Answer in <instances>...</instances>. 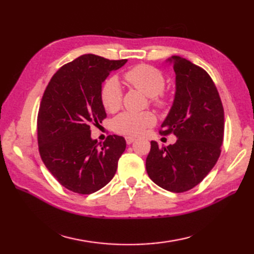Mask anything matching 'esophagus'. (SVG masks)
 <instances>
[{
	"label": "esophagus",
	"mask_w": 254,
	"mask_h": 254,
	"mask_svg": "<svg viewBox=\"0 0 254 254\" xmlns=\"http://www.w3.org/2000/svg\"><path fill=\"white\" fill-rule=\"evenodd\" d=\"M126 141H127V144H132L134 141H135V137H132V136H127L126 137Z\"/></svg>",
	"instance_id": "34e87169"
}]
</instances>
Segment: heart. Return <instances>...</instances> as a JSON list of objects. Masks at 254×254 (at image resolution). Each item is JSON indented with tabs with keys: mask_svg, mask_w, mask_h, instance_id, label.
<instances>
[{
	"mask_svg": "<svg viewBox=\"0 0 254 254\" xmlns=\"http://www.w3.org/2000/svg\"><path fill=\"white\" fill-rule=\"evenodd\" d=\"M124 82L132 87L141 90L149 97V101L159 110H165L170 105V97L164 90L166 78L159 68L149 64H139L123 73ZM100 100L105 109L116 112L122 105V89L118 79L108 78L100 89ZM156 122L153 112L126 111L117 116L112 121L113 130L123 135L136 136L145 128L152 127Z\"/></svg>",
	"mask_w": 254,
	"mask_h": 254,
	"instance_id": "b5f03b06",
	"label": "heart"
}]
</instances>
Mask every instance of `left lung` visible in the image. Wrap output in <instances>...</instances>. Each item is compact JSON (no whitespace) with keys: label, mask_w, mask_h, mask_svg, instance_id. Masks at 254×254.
<instances>
[{"label":"left lung","mask_w":254,"mask_h":254,"mask_svg":"<svg viewBox=\"0 0 254 254\" xmlns=\"http://www.w3.org/2000/svg\"><path fill=\"white\" fill-rule=\"evenodd\" d=\"M169 60L176 73V96L159 133L178 138L169 146L150 142L146 170L160 188L182 193L202 182L217 163L224 139V108L205 69L181 57Z\"/></svg>","instance_id":"obj_1"}]
</instances>
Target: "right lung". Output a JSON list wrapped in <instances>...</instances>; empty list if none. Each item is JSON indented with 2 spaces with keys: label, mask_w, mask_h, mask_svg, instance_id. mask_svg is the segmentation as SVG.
<instances>
[{
  "label": "right lung",
  "mask_w": 254,
  "mask_h": 254,
  "mask_svg": "<svg viewBox=\"0 0 254 254\" xmlns=\"http://www.w3.org/2000/svg\"><path fill=\"white\" fill-rule=\"evenodd\" d=\"M127 60L84 55L64 64L51 77L37 118L38 148L58 182L78 194H91L115 176L126 139L109 135L98 147L90 126L107 118L101 84Z\"/></svg>",
  "instance_id": "1"
}]
</instances>
